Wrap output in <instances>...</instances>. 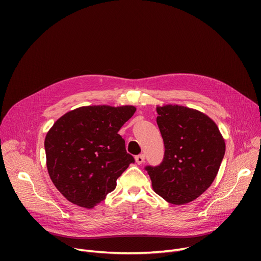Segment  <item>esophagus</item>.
I'll use <instances>...</instances> for the list:
<instances>
[{
    "mask_svg": "<svg viewBox=\"0 0 261 261\" xmlns=\"http://www.w3.org/2000/svg\"><path fill=\"white\" fill-rule=\"evenodd\" d=\"M135 162L139 164V165H141V164H143L145 162V155L144 154H139L135 156Z\"/></svg>",
    "mask_w": 261,
    "mask_h": 261,
    "instance_id": "obj_1",
    "label": "esophagus"
}]
</instances>
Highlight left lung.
Returning <instances> with one entry per match:
<instances>
[{
    "label": "left lung",
    "mask_w": 261,
    "mask_h": 261,
    "mask_svg": "<svg viewBox=\"0 0 261 261\" xmlns=\"http://www.w3.org/2000/svg\"><path fill=\"white\" fill-rule=\"evenodd\" d=\"M156 112L165 153L159 166L145 169L159 196L183 205L212 185L225 153V142L216 122L198 110L165 105L158 106Z\"/></svg>",
    "instance_id": "8db88e82"
}]
</instances>
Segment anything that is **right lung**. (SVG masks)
<instances>
[{"label": "right lung", "mask_w": 261, "mask_h": 261, "mask_svg": "<svg viewBox=\"0 0 261 261\" xmlns=\"http://www.w3.org/2000/svg\"><path fill=\"white\" fill-rule=\"evenodd\" d=\"M136 108L80 107L61 116L45 136L46 167L62 196L93 208L116 187L134 159L118 134Z\"/></svg>", "instance_id": "obj_1"}]
</instances>
